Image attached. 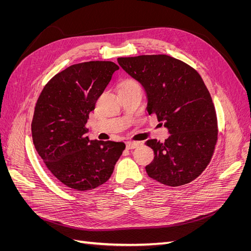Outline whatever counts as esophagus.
<instances>
[{
  "label": "esophagus",
  "mask_w": 251,
  "mask_h": 251,
  "mask_svg": "<svg viewBox=\"0 0 251 251\" xmlns=\"http://www.w3.org/2000/svg\"><path fill=\"white\" fill-rule=\"evenodd\" d=\"M139 146V142L136 141H126V147L127 150H133L135 148H137Z\"/></svg>",
  "instance_id": "1"
}]
</instances>
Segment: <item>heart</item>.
Instances as JSON below:
<instances>
[{
    "mask_svg": "<svg viewBox=\"0 0 251 251\" xmlns=\"http://www.w3.org/2000/svg\"><path fill=\"white\" fill-rule=\"evenodd\" d=\"M134 86H139L138 82L133 80V79H127V80H125L121 82L119 88H126V87H134Z\"/></svg>",
    "mask_w": 251,
    "mask_h": 251,
    "instance_id": "1",
    "label": "heart"
}]
</instances>
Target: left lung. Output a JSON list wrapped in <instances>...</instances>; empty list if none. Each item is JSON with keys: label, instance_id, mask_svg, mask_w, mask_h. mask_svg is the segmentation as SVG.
Instances as JSON below:
<instances>
[{"label": "left lung", "instance_id": "1", "mask_svg": "<svg viewBox=\"0 0 251 251\" xmlns=\"http://www.w3.org/2000/svg\"><path fill=\"white\" fill-rule=\"evenodd\" d=\"M117 60L146 90L150 115L156 114L171 134L164 142H146L155 154L146 166L149 177L169 186L198 178L210 162L218 140L215 105L200 74L165 54Z\"/></svg>", "mask_w": 251, "mask_h": 251}]
</instances>
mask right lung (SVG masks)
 Instances as JSON below:
<instances>
[{
    "instance_id": "add662e5",
    "label": "right lung",
    "mask_w": 251,
    "mask_h": 251,
    "mask_svg": "<svg viewBox=\"0 0 251 251\" xmlns=\"http://www.w3.org/2000/svg\"><path fill=\"white\" fill-rule=\"evenodd\" d=\"M119 67L113 62H86L68 67L44 87L36 101L31 132L37 154L67 187L83 192L107 182L124 142L90 140L89 113Z\"/></svg>"
}]
</instances>
